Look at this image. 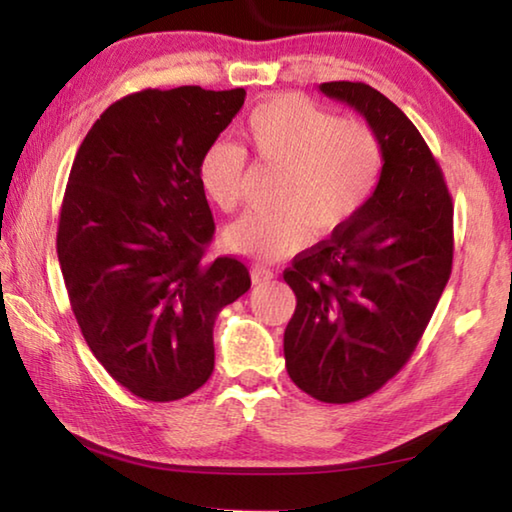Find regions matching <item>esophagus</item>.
<instances>
[{"instance_id":"obj_1","label":"esophagus","mask_w":512,"mask_h":512,"mask_svg":"<svg viewBox=\"0 0 512 512\" xmlns=\"http://www.w3.org/2000/svg\"><path fill=\"white\" fill-rule=\"evenodd\" d=\"M275 277V273L271 271V268L266 266H253L250 268V280H253V284H266L271 282Z\"/></svg>"}]
</instances>
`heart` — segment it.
<instances>
[{
	"mask_svg": "<svg viewBox=\"0 0 512 512\" xmlns=\"http://www.w3.org/2000/svg\"><path fill=\"white\" fill-rule=\"evenodd\" d=\"M244 140L259 162L280 167L271 194L277 207L246 214L225 230V246L257 262L298 253L311 232L323 237L343 228L368 203L384 167V149L366 121L336 119L300 97L257 106ZM198 173L223 212L239 210L246 192V151L239 144L212 142Z\"/></svg>",
	"mask_w": 512,
	"mask_h": 512,
	"instance_id": "1",
	"label": "heart"
}]
</instances>
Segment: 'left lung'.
<instances>
[{
	"mask_svg": "<svg viewBox=\"0 0 512 512\" xmlns=\"http://www.w3.org/2000/svg\"><path fill=\"white\" fill-rule=\"evenodd\" d=\"M318 90L357 110L384 149L359 214L284 271L296 293L284 329L289 377L320 402L348 404L411 359L452 273L454 207L427 142L391 99L350 81Z\"/></svg>",
	"mask_w": 512,
	"mask_h": 512,
	"instance_id": "8db88e82",
	"label": "left lung"
}]
</instances>
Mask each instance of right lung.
Wrapping results in <instances>:
<instances>
[{
  "label": "right lung",
  "mask_w": 512,
  "mask_h": 512,
  "mask_svg": "<svg viewBox=\"0 0 512 512\" xmlns=\"http://www.w3.org/2000/svg\"><path fill=\"white\" fill-rule=\"evenodd\" d=\"M246 90H142L94 121L58 223V262L83 339L149 402L187 397L214 370L219 311L250 289L235 257L203 259L214 219L201 158Z\"/></svg>",
  "instance_id": "1"
}]
</instances>
